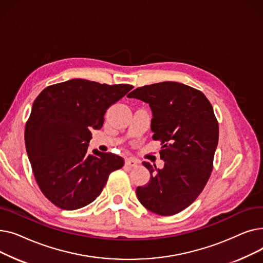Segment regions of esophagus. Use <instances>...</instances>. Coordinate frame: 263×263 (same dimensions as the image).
I'll use <instances>...</instances> for the list:
<instances>
[{
    "instance_id": "obj_1",
    "label": "esophagus",
    "mask_w": 263,
    "mask_h": 263,
    "mask_svg": "<svg viewBox=\"0 0 263 263\" xmlns=\"http://www.w3.org/2000/svg\"><path fill=\"white\" fill-rule=\"evenodd\" d=\"M124 163H126V165L129 167H135V166H137V165H139V161L133 159V158L126 159V162H124Z\"/></svg>"
}]
</instances>
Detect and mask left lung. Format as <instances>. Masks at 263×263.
Segmentation results:
<instances>
[{"label":"left lung","mask_w":263,"mask_h":263,"mask_svg":"<svg viewBox=\"0 0 263 263\" xmlns=\"http://www.w3.org/2000/svg\"><path fill=\"white\" fill-rule=\"evenodd\" d=\"M129 98L149 104L155 141H161L162 170L143 162L150 180L136 196L149 211L173 215L195 201L208 182L218 143V123L206 97L178 82L145 85Z\"/></svg>","instance_id":"8db88e82"}]
</instances>
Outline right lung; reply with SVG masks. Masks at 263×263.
<instances>
[{
  "label": "right lung",
  "mask_w": 263,
  "mask_h": 263,
  "mask_svg": "<svg viewBox=\"0 0 263 263\" xmlns=\"http://www.w3.org/2000/svg\"><path fill=\"white\" fill-rule=\"evenodd\" d=\"M133 88L72 79L48 86L35 99L25 126V148L43 194L64 210L98 197L109 174L124 160L97 149L88 154L91 130L103 126L106 109Z\"/></svg>",
  "instance_id": "1"
}]
</instances>
